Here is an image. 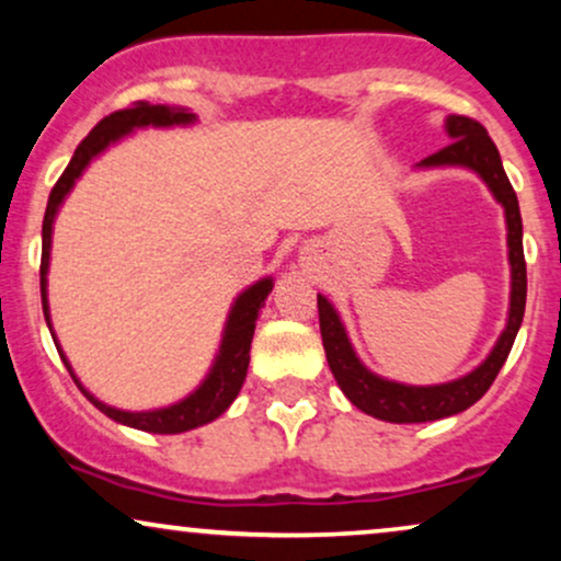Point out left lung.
I'll return each mask as SVG.
<instances>
[{
    "label": "left lung",
    "mask_w": 561,
    "mask_h": 561,
    "mask_svg": "<svg viewBox=\"0 0 561 561\" xmlns=\"http://www.w3.org/2000/svg\"><path fill=\"white\" fill-rule=\"evenodd\" d=\"M446 131L450 145L433 152L430 158H424L420 169L459 165V169L474 171L482 182L488 184V190L493 192V197L504 205L508 231V266H512V295H508L506 330L501 332L491 356H488L474 371L454 379V382L416 388V385H401L392 382V379L377 377L375 371L366 369V366L358 362L356 351H353L343 321H340L332 302L327 300L324 295H319V330L332 375L337 379L340 390L345 392L347 401L356 405V409H362L364 414L377 416V420L382 422H435L443 420V416L459 414V411L478 403L493 385L501 366H504L525 317L527 268L523 253V216H519L517 195H514L512 184H508L499 150H495L493 139L488 137L485 126L478 124L474 118H467V115H448Z\"/></svg>",
    "instance_id": "left-lung-1"
}]
</instances>
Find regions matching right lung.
<instances>
[{
  "instance_id": "obj_1",
  "label": "right lung",
  "mask_w": 561,
  "mask_h": 561,
  "mask_svg": "<svg viewBox=\"0 0 561 561\" xmlns=\"http://www.w3.org/2000/svg\"><path fill=\"white\" fill-rule=\"evenodd\" d=\"M190 124H195V113L184 111V107L134 102L131 107H124V111H115L107 115V118H102L100 124L87 134V139L76 147L68 169L62 171V176L57 179L53 192H49V203H47V210H44V224H42V306H44V319H47V324H49L47 272H49V248H53V224H55L57 208H60L68 192L73 190L76 179H79L83 169L92 163V158L100 156V152H105L113 141H118L121 137H126V134H131L134 128H145V126L165 128V126H190ZM272 287H274V279L272 276H266V279L250 285L240 298L234 300V306H231L229 311L227 327H224L221 347H218V356L214 366H210L208 377H205L203 385H199L195 392H190L184 401L165 405V409L121 411V409H113V405L96 401L92 392L83 390V385L76 379L73 369H70L66 353H62L60 345L55 343L57 353H60V358L66 362L70 377H73V382L79 385L83 396H87L89 401L102 411V414L111 416V420L126 424V427L145 430V433H158V435L186 433V430L203 427V424L218 420V416L229 409L231 401H234L237 392H240L244 375H248L250 343H253L255 319H259L263 300L268 298Z\"/></svg>"
}]
</instances>
